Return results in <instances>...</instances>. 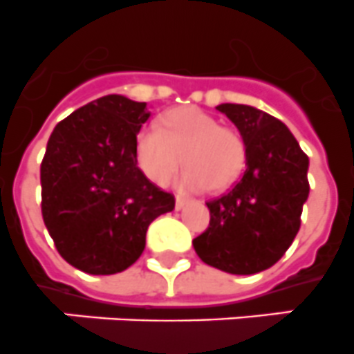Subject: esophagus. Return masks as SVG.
Instances as JSON below:
<instances>
[{"mask_svg":"<svg viewBox=\"0 0 354 354\" xmlns=\"http://www.w3.org/2000/svg\"><path fill=\"white\" fill-rule=\"evenodd\" d=\"M187 203H189V199L181 196V194H178V196H176V209H181L185 205H187Z\"/></svg>","mask_w":354,"mask_h":354,"instance_id":"esophagus-1","label":"esophagus"}]
</instances>
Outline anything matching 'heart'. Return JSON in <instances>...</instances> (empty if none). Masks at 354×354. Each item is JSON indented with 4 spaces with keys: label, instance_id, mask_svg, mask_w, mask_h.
Returning a JSON list of instances; mask_svg holds the SVG:
<instances>
[{
    "label": "heart",
    "instance_id": "obj_1",
    "mask_svg": "<svg viewBox=\"0 0 354 354\" xmlns=\"http://www.w3.org/2000/svg\"><path fill=\"white\" fill-rule=\"evenodd\" d=\"M138 162L149 180L165 183L189 165L181 185L192 190H224L241 174L247 145L238 130L221 125L197 107H180L164 118V127L148 123L138 133Z\"/></svg>",
    "mask_w": 354,
    "mask_h": 354
}]
</instances>
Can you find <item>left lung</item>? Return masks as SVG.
<instances>
[{"label": "left lung", "mask_w": 354, "mask_h": 354, "mask_svg": "<svg viewBox=\"0 0 354 354\" xmlns=\"http://www.w3.org/2000/svg\"><path fill=\"white\" fill-rule=\"evenodd\" d=\"M247 145V171L232 190L206 203L209 225L194 238L201 261L252 275L284 256L300 231L308 197V157L284 123L250 106L221 104Z\"/></svg>", "instance_id": "1"}]
</instances>
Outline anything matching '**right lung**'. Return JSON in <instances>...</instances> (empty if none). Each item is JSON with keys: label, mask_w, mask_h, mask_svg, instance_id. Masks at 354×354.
<instances>
[{"label": "right lung", "mask_w": 354, "mask_h": 354, "mask_svg": "<svg viewBox=\"0 0 354 354\" xmlns=\"http://www.w3.org/2000/svg\"><path fill=\"white\" fill-rule=\"evenodd\" d=\"M146 102L106 95L54 127L40 165L44 224L59 256L90 275H113L145 250L148 225L174 196L138 167Z\"/></svg>", "instance_id": "1"}]
</instances>
